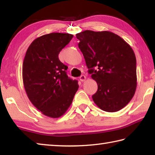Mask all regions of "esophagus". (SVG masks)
Segmentation results:
<instances>
[{"instance_id":"34e87169","label":"esophagus","mask_w":155,"mask_h":155,"mask_svg":"<svg viewBox=\"0 0 155 155\" xmlns=\"http://www.w3.org/2000/svg\"><path fill=\"white\" fill-rule=\"evenodd\" d=\"M79 79H80V81H81V82H83V81H85V79H86L85 76V75H81V77H79Z\"/></svg>"}]
</instances>
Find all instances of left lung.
Returning a JSON list of instances; mask_svg holds the SVG:
<instances>
[{
	"label": "left lung",
	"mask_w": 155,
	"mask_h": 155,
	"mask_svg": "<svg viewBox=\"0 0 155 155\" xmlns=\"http://www.w3.org/2000/svg\"><path fill=\"white\" fill-rule=\"evenodd\" d=\"M76 36L88 72L98 85L94 102L104 111H120L130 101L137 88L134 51L121 37L110 31L86 30Z\"/></svg>",
	"instance_id": "left-lung-1"
}]
</instances>
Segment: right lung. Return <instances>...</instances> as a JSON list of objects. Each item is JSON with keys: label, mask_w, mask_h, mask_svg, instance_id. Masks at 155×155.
Masks as SVG:
<instances>
[{"label": "right lung", "mask_w": 155, "mask_h": 155, "mask_svg": "<svg viewBox=\"0 0 155 155\" xmlns=\"http://www.w3.org/2000/svg\"><path fill=\"white\" fill-rule=\"evenodd\" d=\"M73 35L51 33L30 44L22 64V80L30 100L41 114L52 118L64 115L78 89L77 81L68 77V67L59 61L60 51Z\"/></svg>", "instance_id": "add662e5"}]
</instances>
